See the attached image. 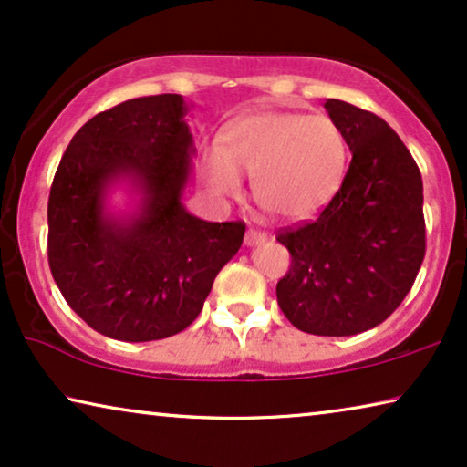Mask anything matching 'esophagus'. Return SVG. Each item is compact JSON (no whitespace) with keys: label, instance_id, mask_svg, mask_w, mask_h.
<instances>
[{"label":"esophagus","instance_id":"obj_1","mask_svg":"<svg viewBox=\"0 0 467 467\" xmlns=\"http://www.w3.org/2000/svg\"><path fill=\"white\" fill-rule=\"evenodd\" d=\"M265 240H267L265 234L257 232V229H248L246 238H244V244H246V246H259V244H264Z\"/></svg>","mask_w":467,"mask_h":467}]
</instances>
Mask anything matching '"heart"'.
Wrapping results in <instances>:
<instances>
[{
  "mask_svg": "<svg viewBox=\"0 0 467 467\" xmlns=\"http://www.w3.org/2000/svg\"><path fill=\"white\" fill-rule=\"evenodd\" d=\"M348 146L340 125L325 114L257 110L227 127L210 146L203 178L219 197L242 195L253 176L254 200L283 221H306L327 206L347 171Z\"/></svg>",
  "mask_w": 467,
  "mask_h": 467,
  "instance_id": "1",
  "label": "heart"
}]
</instances>
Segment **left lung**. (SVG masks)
I'll return each instance as SVG.
<instances>
[{
    "instance_id": "1",
    "label": "left lung",
    "mask_w": 467,
    "mask_h": 467,
    "mask_svg": "<svg viewBox=\"0 0 467 467\" xmlns=\"http://www.w3.org/2000/svg\"><path fill=\"white\" fill-rule=\"evenodd\" d=\"M325 110L353 152L342 187L317 221L278 234L291 253L280 310L312 336L380 325L410 291L425 257L423 181L398 133L342 99Z\"/></svg>"
}]
</instances>
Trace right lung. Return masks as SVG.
<instances>
[{
    "mask_svg": "<svg viewBox=\"0 0 467 467\" xmlns=\"http://www.w3.org/2000/svg\"><path fill=\"white\" fill-rule=\"evenodd\" d=\"M189 110L182 95L165 93L95 114L50 187V272L69 308L114 340L187 329L244 240V223L202 221L184 208L195 155ZM117 190L128 197L120 209Z\"/></svg>",
    "mask_w": 467,
    "mask_h": 467,
    "instance_id": "right-lung-1",
    "label": "right lung"
}]
</instances>
